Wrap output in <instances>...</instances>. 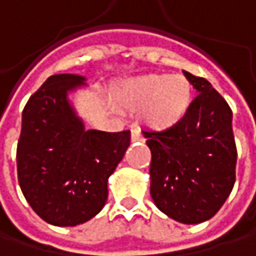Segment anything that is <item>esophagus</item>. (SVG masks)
Instances as JSON below:
<instances>
[{
	"mask_svg": "<svg viewBox=\"0 0 256 256\" xmlns=\"http://www.w3.org/2000/svg\"><path fill=\"white\" fill-rule=\"evenodd\" d=\"M132 142H144L142 133L136 128H132Z\"/></svg>",
	"mask_w": 256,
	"mask_h": 256,
	"instance_id": "obj_1",
	"label": "esophagus"
}]
</instances>
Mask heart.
Listing matches in <instances>:
<instances>
[{"label":"heart","instance_id":"heart-1","mask_svg":"<svg viewBox=\"0 0 256 256\" xmlns=\"http://www.w3.org/2000/svg\"><path fill=\"white\" fill-rule=\"evenodd\" d=\"M114 99L122 110L140 111V118L148 128L163 132L178 126L188 116L194 88L184 76L148 74L123 81Z\"/></svg>","mask_w":256,"mask_h":256}]
</instances>
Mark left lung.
Instances as JSON below:
<instances>
[{
    "mask_svg": "<svg viewBox=\"0 0 256 256\" xmlns=\"http://www.w3.org/2000/svg\"><path fill=\"white\" fill-rule=\"evenodd\" d=\"M197 90L188 116L163 132H144L151 150V197L169 218L182 224L210 220L236 182L237 150L232 112L204 78L186 71Z\"/></svg>",
    "mask_w": 256,
    "mask_h": 256,
    "instance_id": "8db88e82",
    "label": "left lung"
}]
</instances>
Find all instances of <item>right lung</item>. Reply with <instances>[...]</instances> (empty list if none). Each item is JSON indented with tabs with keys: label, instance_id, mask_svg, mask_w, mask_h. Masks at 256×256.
<instances>
[{
	"label": "right lung",
	"instance_id": "right-lung-1",
	"mask_svg": "<svg viewBox=\"0 0 256 256\" xmlns=\"http://www.w3.org/2000/svg\"><path fill=\"white\" fill-rule=\"evenodd\" d=\"M86 77L56 74L29 98L18 142V178L26 202L46 222L76 227L96 216L108 179L130 145V132L87 130L70 99Z\"/></svg>",
	"mask_w": 256,
	"mask_h": 256
}]
</instances>
